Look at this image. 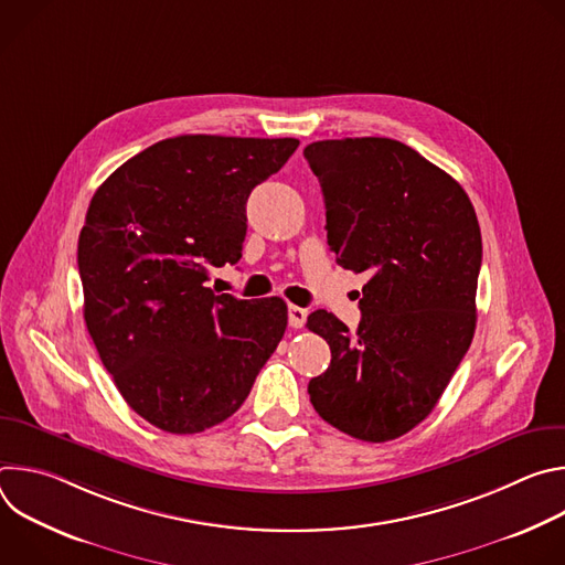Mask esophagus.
<instances>
[{
  "instance_id": "obj_1",
  "label": "esophagus",
  "mask_w": 565,
  "mask_h": 565,
  "mask_svg": "<svg viewBox=\"0 0 565 565\" xmlns=\"http://www.w3.org/2000/svg\"><path fill=\"white\" fill-rule=\"evenodd\" d=\"M306 317H308V310L306 308H299V306H288V324L292 329H301L306 324Z\"/></svg>"
}]
</instances>
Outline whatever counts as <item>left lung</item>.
I'll return each instance as SVG.
<instances>
[{
	"mask_svg": "<svg viewBox=\"0 0 565 565\" xmlns=\"http://www.w3.org/2000/svg\"><path fill=\"white\" fill-rule=\"evenodd\" d=\"M327 205L338 264L371 273L355 333L333 312L308 315L331 366L308 382L335 429L386 443L420 425L476 329L480 227L465 190L391 138L319 140L303 149Z\"/></svg>",
	"mask_w": 565,
	"mask_h": 565,
	"instance_id": "1",
	"label": "left lung"
}]
</instances>
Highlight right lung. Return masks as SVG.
Masks as SVG:
<instances>
[{
    "instance_id": "1",
    "label": "right lung",
    "mask_w": 565,
    "mask_h": 565,
    "mask_svg": "<svg viewBox=\"0 0 565 565\" xmlns=\"http://www.w3.org/2000/svg\"><path fill=\"white\" fill-rule=\"evenodd\" d=\"M297 138L177 136L129 158L94 194L77 238L87 331L127 405L170 434H199L248 397L288 324L279 297L205 286L236 264L246 201Z\"/></svg>"
}]
</instances>
